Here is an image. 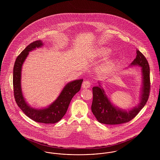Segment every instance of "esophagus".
<instances>
[{"instance_id": "obj_1", "label": "esophagus", "mask_w": 160, "mask_h": 160, "mask_svg": "<svg viewBox=\"0 0 160 160\" xmlns=\"http://www.w3.org/2000/svg\"><path fill=\"white\" fill-rule=\"evenodd\" d=\"M91 86V83L89 81H84L82 84V87L84 89H88Z\"/></svg>"}]
</instances>
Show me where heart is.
Listing matches in <instances>:
<instances>
[{
    "instance_id": "heart-1",
    "label": "heart",
    "mask_w": 160,
    "mask_h": 160,
    "mask_svg": "<svg viewBox=\"0 0 160 160\" xmlns=\"http://www.w3.org/2000/svg\"><path fill=\"white\" fill-rule=\"evenodd\" d=\"M110 50L107 48H102L98 51L97 56L99 57H107L110 55ZM113 62L112 60L105 61L100 67V70L102 72H107L113 68Z\"/></svg>"
}]
</instances>
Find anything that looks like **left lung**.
<instances>
[{
    "instance_id": "obj_1",
    "label": "left lung",
    "mask_w": 160,
    "mask_h": 160,
    "mask_svg": "<svg viewBox=\"0 0 160 160\" xmlns=\"http://www.w3.org/2000/svg\"><path fill=\"white\" fill-rule=\"evenodd\" d=\"M134 66L141 67L142 79L139 103L137 106L127 110L114 105L106 94L101 82H98V86L92 88V112L100 123L113 125L129 122L145 105L148 98L150 88V67L146 58L139 50H137L136 58L128 67Z\"/></svg>"
}]
</instances>
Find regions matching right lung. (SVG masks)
I'll use <instances>...</instances> for the list:
<instances>
[{
    "label": "right lung",
    "mask_w": 160,
    "mask_h": 160,
    "mask_svg": "<svg viewBox=\"0 0 160 160\" xmlns=\"http://www.w3.org/2000/svg\"><path fill=\"white\" fill-rule=\"evenodd\" d=\"M44 45L42 41H36L27 46L18 56L13 67V84L15 101L24 113L33 121L45 124H54L62 119L68 108L74 95L80 91L82 79H76L65 84L57 98L44 108H34L26 102L22 88V71L29 52L41 48Z\"/></svg>",
    "instance_id": "right-lung-1"
}]
</instances>
